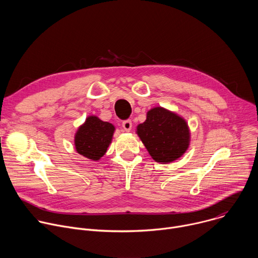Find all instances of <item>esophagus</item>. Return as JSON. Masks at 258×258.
Returning a JSON list of instances; mask_svg holds the SVG:
<instances>
[{"label":"esophagus","instance_id":"34e87169","mask_svg":"<svg viewBox=\"0 0 258 258\" xmlns=\"http://www.w3.org/2000/svg\"><path fill=\"white\" fill-rule=\"evenodd\" d=\"M132 126H133V123H132V121L130 119L122 121V127H123V130L125 132H130L132 130Z\"/></svg>","mask_w":258,"mask_h":258}]
</instances>
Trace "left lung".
<instances>
[{
	"label": "left lung",
	"instance_id": "1",
	"mask_svg": "<svg viewBox=\"0 0 258 258\" xmlns=\"http://www.w3.org/2000/svg\"><path fill=\"white\" fill-rule=\"evenodd\" d=\"M137 134L156 162L169 163L179 158L190 145L187 121L163 107H154L137 126Z\"/></svg>",
	"mask_w": 258,
	"mask_h": 258
}]
</instances>
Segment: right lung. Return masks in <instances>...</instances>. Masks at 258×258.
<instances>
[{"label": "right lung", "instance_id": "1", "mask_svg": "<svg viewBox=\"0 0 258 258\" xmlns=\"http://www.w3.org/2000/svg\"><path fill=\"white\" fill-rule=\"evenodd\" d=\"M114 131L112 123L103 121L95 115L89 116L76 134L77 152L91 160H99L106 153Z\"/></svg>", "mask_w": 258, "mask_h": 258}]
</instances>
